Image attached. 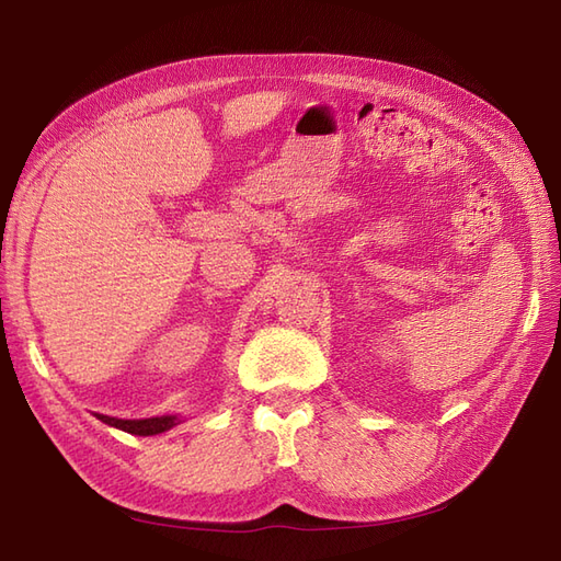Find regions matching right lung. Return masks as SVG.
I'll list each match as a JSON object with an SVG mask.
<instances>
[{"label": "right lung", "mask_w": 561, "mask_h": 561, "mask_svg": "<svg viewBox=\"0 0 561 561\" xmlns=\"http://www.w3.org/2000/svg\"><path fill=\"white\" fill-rule=\"evenodd\" d=\"M100 421L107 423V426H114L118 431H126L130 435H159L171 431L182 419L178 414H165V416H151V419H116V416H105V414H95Z\"/></svg>", "instance_id": "add662e5"}]
</instances>
